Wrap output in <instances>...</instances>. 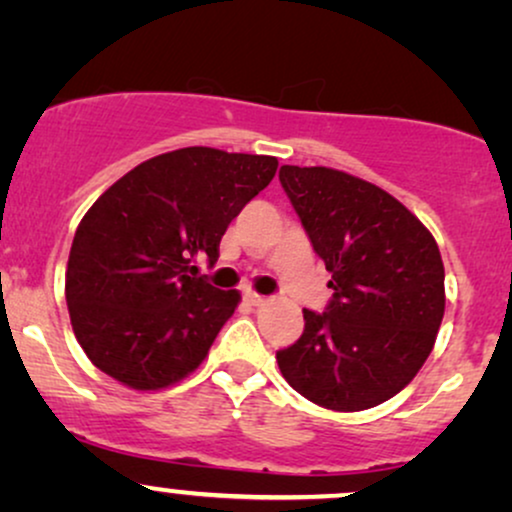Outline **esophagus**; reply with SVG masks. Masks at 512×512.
I'll list each match as a JSON object with an SVG mask.
<instances>
[{
  "mask_svg": "<svg viewBox=\"0 0 512 512\" xmlns=\"http://www.w3.org/2000/svg\"><path fill=\"white\" fill-rule=\"evenodd\" d=\"M245 302H248L250 307H262V304L267 302V297L257 295V293H245Z\"/></svg>",
  "mask_w": 512,
  "mask_h": 512,
  "instance_id": "obj_1",
  "label": "esophagus"
}]
</instances>
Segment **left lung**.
<instances>
[{
	"mask_svg": "<svg viewBox=\"0 0 512 512\" xmlns=\"http://www.w3.org/2000/svg\"><path fill=\"white\" fill-rule=\"evenodd\" d=\"M281 186L331 271L326 312L276 352L295 392L331 411H364L404 390L444 319L437 241L397 198L333 167L283 165Z\"/></svg>",
	"mask_w": 512,
	"mask_h": 512,
	"instance_id": "left-lung-1",
	"label": "left lung"
}]
</instances>
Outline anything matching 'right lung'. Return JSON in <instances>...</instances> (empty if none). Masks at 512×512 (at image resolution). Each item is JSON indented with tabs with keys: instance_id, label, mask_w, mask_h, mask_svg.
Returning a JSON list of instances; mask_svg holds the SVG:
<instances>
[{
	"instance_id": "1",
	"label": "right lung",
	"mask_w": 512,
	"mask_h": 512,
	"mask_svg": "<svg viewBox=\"0 0 512 512\" xmlns=\"http://www.w3.org/2000/svg\"><path fill=\"white\" fill-rule=\"evenodd\" d=\"M274 155L189 146L120 177L77 226L66 269L70 323L89 361L132 390L196 371L241 293L189 276L219 257L226 226L274 179Z\"/></svg>"
}]
</instances>
